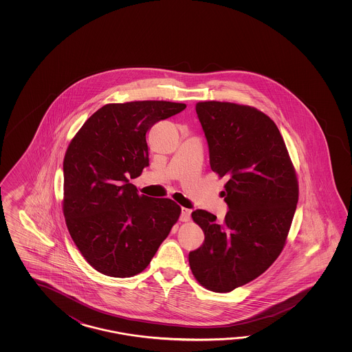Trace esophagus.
<instances>
[{"label":"esophagus","mask_w":352,"mask_h":352,"mask_svg":"<svg viewBox=\"0 0 352 352\" xmlns=\"http://www.w3.org/2000/svg\"><path fill=\"white\" fill-rule=\"evenodd\" d=\"M190 217H191V210L186 209V208H181L179 220H181V221H188Z\"/></svg>","instance_id":"obj_1"}]
</instances>
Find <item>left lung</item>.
<instances>
[{"label":"left lung","mask_w":352,"mask_h":352,"mask_svg":"<svg viewBox=\"0 0 352 352\" xmlns=\"http://www.w3.org/2000/svg\"><path fill=\"white\" fill-rule=\"evenodd\" d=\"M210 167L229 181L224 221L205 210L191 214L205 234L188 254L200 285L217 293L247 285L270 268L285 247L298 202V184L276 123L248 105L196 104Z\"/></svg>","instance_id":"1"}]
</instances>
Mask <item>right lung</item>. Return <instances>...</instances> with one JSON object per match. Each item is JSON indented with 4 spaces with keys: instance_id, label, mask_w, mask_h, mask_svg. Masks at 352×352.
Masks as SVG:
<instances>
[{
    "instance_id": "1",
    "label": "right lung",
    "mask_w": 352,
    "mask_h": 352,
    "mask_svg": "<svg viewBox=\"0 0 352 352\" xmlns=\"http://www.w3.org/2000/svg\"><path fill=\"white\" fill-rule=\"evenodd\" d=\"M186 105L164 100L107 104L87 120L64 158V217L85 261L99 273H141L179 220L170 199L138 194L129 179L150 165L146 135Z\"/></svg>"
}]
</instances>
